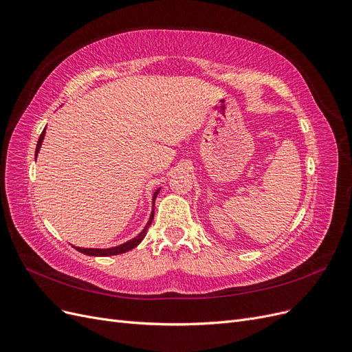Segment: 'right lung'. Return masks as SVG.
<instances>
[{
	"instance_id": "obj_1",
	"label": "right lung",
	"mask_w": 352,
	"mask_h": 352,
	"mask_svg": "<svg viewBox=\"0 0 352 352\" xmlns=\"http://www.w3.org/2000/svg\"><path fill=\"white\" fill-rule=\"evenodd\" d=\"M44 136H45V129L42 131V133H41V136H39V141H38V144H36V153H35V154L39 153V148H41L42 141H44ZM158 192H160V189H157L155 192H154L153 204L155 202V198H157ZM153 207H154V206H153ZM153 219H154V210H153V212H151L150 220H148V223H146V226L144 228V230L140 233V235L135 236V238L131 239V241H127L126 243L119 245V247H113V248H107V250H100V248H79V247H74V248H76V250H78L79 252H82V254L94 255V257H109V255H117V254H123V252H126V251H131V250H133L135 247H138V245H140V242L145 238L146 232H148V228H150V225L153 223Z\"/></svg>"
}]
</instances>
